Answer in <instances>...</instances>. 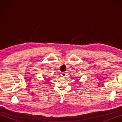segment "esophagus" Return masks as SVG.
<instances>
[{
    "label": "esophagus",
    "mask_w": 122,
    "mask_h": 122,
    "mask_svg": "<svg viewBox=\"0 0 122 122\" xmlns=\"http://www.w3.org/2000/svg\"><path fill=\"white\" fill-rule=\"evenodd\" d=\"M61 76H63V77L66 76V72H62V73H61Z\"/></svg>",
    "instance_id": "obj_1"
}]
</instances>
